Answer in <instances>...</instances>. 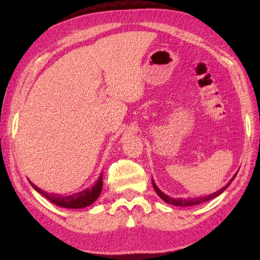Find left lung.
I'll return each mask as SVG.
<instances>
[{"label":"left lung","instance_id":"left-lung-1","mask_svg":"<svg viewBox=\"0 0 260 260\" xmlns=\"http://www.w3.org/2000/svg\"><path fill=\"white\" fill-rule=\"evenodd\" d=\"M237 172H239V171H237ZM236 174H237V173H235L234 177H233V178L231 179V181L228 182L225 187H222L221 189H220V190L215 191V192H213V193H211V195H208V196L195 197V199H172V197H170V196L165 195L164 192H162L161 190H159V188H158V187L156 186V183L153 182V180H152V186H153V189H155V190H156L157 195L159 196L162 201L166 202L167 204H172V205H175V206H190V205H197V204L204 203V202H208V201H210V200L214 199V197L219 196L220 193H221V192H223V191L226 190L227 187L230 186V184H231V182L233 181V180L235 179Z\"/></svg>","mask_w":260,"mask_h":260}]
</instances>
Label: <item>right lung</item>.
<instances>
[{
  "label": "right lung",
  "mask_w": 260,
  "mask_h": 260,
  "mask_svg": "<svg viewBox=\"0 0 260 260\" xmlns=\"http://www.w3.org/2000/svg\"><path fill=\"white\" fill-rule=\"evenodd\" d=\"M29 183L32 184V187L35 189V190L40 192L42 196H45L48 201H50L51 203L56 204L57 206L67 208V209H82V208H86V206H89L90 204H93L94 202L98 200L101 191H102L103 179H102V174H101V177L99 178V180L96 181V183L93 187L87 188L85 190L77 193H72V195H69V196L46 192L45 190H41L40 188H38L30 181Z\"/></svg>",
  "instance_id": "add662e5"
}]
</instances>
